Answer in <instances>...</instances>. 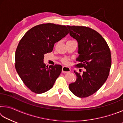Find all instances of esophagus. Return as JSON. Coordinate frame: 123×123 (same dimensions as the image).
Masks as SVG:
<instances>
[{
  "mask_svg": "<svg viewBox=\"0 0 123 123\" xmlns=\"http://www.w3.org/2000/svg\"><path fill=\"white\" fill-rule=\"evenodd\" d=\"M62 71L63 73H69L70 72V68L66 66H63L62 69Z\"/></svg>",
  "mask_w": 123,
  "mask_h": 123,
  "instance_id": "obj_1",
  "label": "esophagus"
}]
</instances>
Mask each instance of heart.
<instances>
[{
  "mask_svg": "<svg viewBox=\"0 0 123 123\" xmlns=\"http://www.w3.org/2000/svg\"><path fill=\"white\" fill-rule=\"evenodd\" d=\"M63 62H64V63H67V60H64V61H63Z\"/></svg>",
  "mask_w": 123,
  "mask_h": 123,
  "instance_id": "1",
  "label": "heart"
}]
</instances>
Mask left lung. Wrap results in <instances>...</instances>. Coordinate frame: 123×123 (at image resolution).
Listing matches in <instances>:
<instances>
[{
  "label": "left lung",
  "instance_id": "obj_1",
  "mask_svg": "<svg viewBox=\"0 0 123 123\" xmlns=\"http://www.w3.org/2000/svg\"><path fill=\"white\" fill-rule=\"evenodd\" d=\"M67 26L70 36L78 43L79 55L76 60L80 63L77 65L85 68L82 73L74 70L76 80L69 84V88L77 97H87L106 81L111 67V51L106 42L96 31L85 26Z\"/></svg>",
  "mask_w": 123,
  "mask_h": 123
}]
</instances>
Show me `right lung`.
<instances>
[{
    "label": "right lung",
    "instance_id": "right-lung-1",
    "mask_svg": "<svg viewBox=\"0 0 123 123\" xmlns=\"http://www.w3.org/2000/svg\"><path fill=\"white\" fill-rule=\"evenodd\" d=\"M68 33L64 25L43 24L30 29L20 41L15 53L16 69L33 92L41 94L49 91L61 74V65L47 67L43 59L45 54L53 51L54 44Z\"/></svg>",
    "mask_w": 123,
    "mask_h": 123
}]
</instances>
